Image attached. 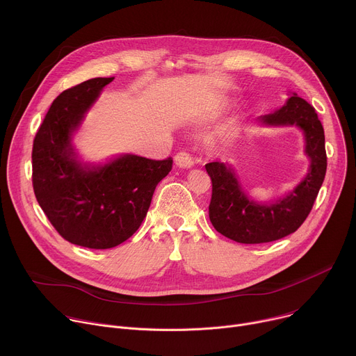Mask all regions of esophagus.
<instances>
[{"label": "esophagus", "mask_w": 356, "mask_h": 356, "mask_svg": "<svg viewBox=\"0 0 356 356\" xmlns=\"http://www.w3.org/2000/svg\"><path fill=\"white\" fill-rule=\"evenodd\" d=\"M175 163L179 168L188 169V168L193 166L194 161H193V158H191V155L188 154V152H179V154L175 156Z\"/></svg>", "instance_id": "obj_1"}]
</instances>
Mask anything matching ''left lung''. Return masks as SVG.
<instances>
[{"label":"left lung","instance_id":"8db88e82","mask_svg":"<svg viewBox=\"0 0 356 356\" xmlns=\"http://www.w3.org/2000/svg\"><path fill=\"white\" fill-rule=\"evenodd\" d=\"M258 122L272 127H298L306 139L310 169L286 197L270 204H259L248 198L229 166L221 162L206 165L213 183L210 221L220 234L241 243L272 242L297 231L309 217L327 172L324 128L314 107L306 99L293 92L280 110L261 115Z\"/></svg>","mask_w":356,"mask_h":356}]
</instances>
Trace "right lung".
<instances>
[{"label": "right lung", "mask_w": 356, "mask_h": 356, "mask_svg": "<svg viewBox=\"0 0 356 356\" xmlns=\"http://www.w3.org/2000/svg\"><path fill=\"white\" fill-rule=\"evenodd\" d=\"M114 77L90 79L60 92L32 147V184L44 216L66 241L91 249L114 248L140 227L172 158L121 155L103 165L77 161L72 135Z\"/></svg>", "instance_id": "right-lung-1"}]
</instances>
